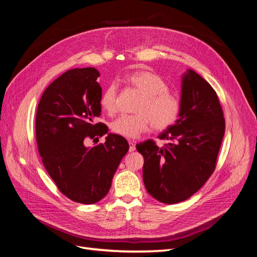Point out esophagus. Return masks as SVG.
Listing matches in <instances>:
<instances>
[{
	"mask_svg": "<svg viewBox=\"0 0 257 257\" xmlns=\"http://www.w3.org/2000/svg\"><path fill=\"white\" fill-rule=\"evenodd\" d=\"M128 145H130V152L135 151V149H136V142L130 141V142H128Z\"/></svg>",
	"mask_w": 257,
	"mask_h": 257,
	"instance_id": "34e87169",
	"label": "esophagus"
}]
</instances>
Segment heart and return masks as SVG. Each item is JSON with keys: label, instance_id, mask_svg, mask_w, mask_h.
I'll return each instance as SVG.
<instances>
[{"label": "heart", "instance_id": "heart-1", "mask_svg": "<svg viewBox=\"0 0 257 257\" xmlns=\"http://www.w3.org/2000/svg\"><path fill=\"white\" fill-rule=\"evenodd\" d=\"M127 80L141 94L134 114H122L111 123L113 133L135 138L152 127L165 131L172 127L181 113V100L168 91L167 83L157 74L141 71L131 74ZM116 84L110 83L100 97V106L109 114L118 109Z\"/></svg>", "mask_w": 257, "mask_h": 257}]
</instances>
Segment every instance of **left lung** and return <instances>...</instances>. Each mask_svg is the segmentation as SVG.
Here are the masks:
<instances>
[{"mask_svg": "<svg viewBox=\"0 0 257 257\" xmlns=\"http://www.w3.org/2000/svg\"><path fill=\"white\" fill-rule=\"evenodd\" d=\"M224 133V113L216 92L189 69L182 79L180 116L159 135L169 143L159 147L148 139L136 145L144 157L143 177L148 193L169 205L195 194L214 172Z\"/></svg>", "mask_w": 257, "mask_h": 257, "instance_id": "obj_1", "label": "left lung"}]
</instances>
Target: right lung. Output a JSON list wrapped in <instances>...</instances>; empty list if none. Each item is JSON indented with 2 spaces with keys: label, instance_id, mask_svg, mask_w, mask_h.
Wrapping results in <instances>:
<instances>
[{
  "label": "right lung",
  "instance_id": "obj_1",
  "mask_svg": "<svg viewBox=\"0 0 257 257\" xmlns=\"http://www.w3.org/2000/svg\"><path fill=\"white\" fill-rule=\"evenodd\" d=\"M99 73L94 67L74 68L51 82L36 111L35 132L43 164L59 191L79 204H95L111 186L113 175L128 151L126 139L108 134L102 122ZM107 134L106 142L85 146Z\"/></svg>",
  "mask_w": 257,
  "mask_h": 257
}]
</instances>
